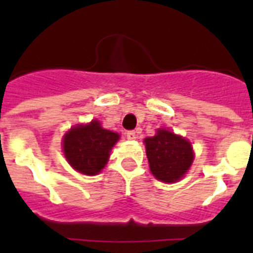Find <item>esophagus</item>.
Segmentation results:
<instances>
[{"mask_svg": "<svg viewBox=\"0 0 253 253\" xmlns=\"http://www.w3.org/2000/svg\"><path fill=\"white\" fill-rule=\"evenodd\" d=\"M125 137L128 138L129 140H134L135 138H137V133L134 130H128L126 133H125Z\"/></svg>", "mask_w": 253, "mask_h": 253, "instance_id": "obj_1", "label": "esophagus"}]
</instances>
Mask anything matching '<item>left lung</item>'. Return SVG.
Instances as JSON below:
<instances>
[{"label": "left lung", "mask_w": 253, "mask_h": 253, "mask_svg": "<svg viewBox=\"0 0 253 253\" xmlns=\"http://www.w3.org/2000/svg\"><path fill=\"white\" fill-rule=\"evenodd\" d=\"M149 169L162 182H176L184 177L193 165L191 143L167 129H158L156 135L144 139Z\"/></svg>", "instance_id": "obj_1"}]
</instances>
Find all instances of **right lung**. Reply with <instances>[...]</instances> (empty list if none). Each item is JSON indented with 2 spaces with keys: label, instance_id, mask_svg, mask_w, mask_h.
Wrapping results in <instances>:
<instances>
[{
  "label": "right lung",
  "instance_id": "add662e5",
  "mask_svg": "<svg viewBox=\"0 0 253 253\" xmlns=\"http://www.w3.org/2000/svg\"><path fill=\"white\" fill-rule=\"evenodd\" d=\"M119 138V134L104 129L97 120L78 124L64 134V156L76 171L95 176L105 167Z\"/></svg>",
  "mask_w": 253,
  "mask_h": 253
}]
</instances>
